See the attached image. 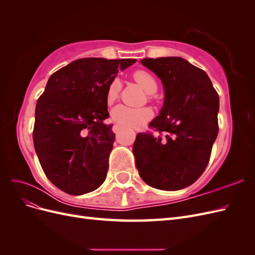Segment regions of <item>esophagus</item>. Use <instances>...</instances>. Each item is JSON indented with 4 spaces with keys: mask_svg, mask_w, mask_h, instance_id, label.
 I'll list each match as a JSON object with an SVG mask.
<instances>
[{
    "mask_svg": "<svg viewBox=\"0 0 255 255\" xmlns=\"http://www.w3.org/2000/svg\"><path fill=\"white\" fill-rule=\"evenodd\" d=\"M120 130H121V127H120V126H118V125H115V126L113 127V132H114V133L117 134V133H119V132H120Z\"/></svg>",
    "mask_w": 255,
    "mask_h": 255,
    "instance_id": "1",
    "label": "esophagus"
}]
</instances>
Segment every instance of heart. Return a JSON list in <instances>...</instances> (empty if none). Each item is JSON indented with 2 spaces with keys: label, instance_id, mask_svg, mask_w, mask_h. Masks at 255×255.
<instances>
[{
  "label": "heart",
  "instance_id": "b5f03b06",
  "mask_svg": "<svg viewBox=\"0 0 255 255\" xmlns=\"http://www.w3.org/2000/svg\"><path fill=\"white\" fill-rule=\"evenodd\" d=\"M132 76L148 94H154L157 90V82L149 71L143 70V69H138V70L133 72ZM120 90V80L114 79L106 89V103H114L118 99ZM152 117L153 112L149 107L135 109V107H129L126 105H118L112 111V119L123 128H141L146 122L150 121Z\"/></svg>",
  "mask_w": 255,
  "mask_h": 255
}]
</instances>
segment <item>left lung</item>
Returning <instances> with one entry per match:
<instances>
[{"mask_svg": "<svg viewBox=\"0 0 255 255\" xmlns=\"http://www.w3.org/2000/svg\"><path fill=\"white\" fill-rule=\"evenodd\" d=\"M141 64L160 79L165 102L133 145L141 179L161 190L195 183L210 161L218 135L219 96L207 74L181 57L143 58Z\"/></svg>", "mask_w": 255, "mask_h": 255, "instance_id": "obj_1", "label": "left lung"}]
</instances>
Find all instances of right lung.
I'll use <instances>...</instances> for the list:
<instances>
[{
	"mask_svg": "<svg viewBox=\"0 0 255 255\" xmlns=\"http://www.w3.org/2000/svg\"><path fill=\"white\" fill-rule=\"evenodd\" d=\"M136 59L81 58L54 72L36 104L33 140L48 179L69 195L101 186L109 170L115 134L106 89Z\"/></svg>",
	"mask_w": 255,
	"mask_h": 255,
	"instance_id": "1",
	"label": "right lung"
}]
</instances>
